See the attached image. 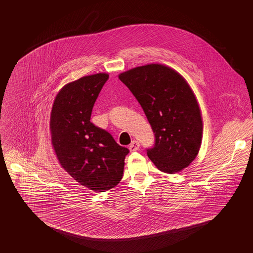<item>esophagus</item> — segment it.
<instances>
[{
  "mask_svg": "<svg viewBox=\"0 0 253 253\" xmlns=\"http://www.w3.org/2000/svg\"><path fill=\"white\" fill-rule=\"evenodd\" d=\"M139 147H140L139 142L136 141V140H133V141L130 143V146H129V149H130V151L133 152V151H137L138 149H139Z\"/></svg>",
  "mask_w": 253,
  "mask_h": 253,
  "instance_id": "34e87169",
  "label": "esophagus"
}]
</instances>
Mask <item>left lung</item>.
<instances>
[{"label": "left lung", "instance_id": "obj_1", "mask_svg": "<svg viewBox=\"0 0 253 253\" xmlns=\"http://www.w3.org/2000/svg\"><path fill=\"white\" fill-rule=\"evenodd\" d=\"M119 79L135 96L155 134L147 156L161 171L175 173L199 153L203 124L198 101L177 71L161 64L127 70Z\"/></svg>", "mask_w": 253, "mask_h": 253}]
</instances>
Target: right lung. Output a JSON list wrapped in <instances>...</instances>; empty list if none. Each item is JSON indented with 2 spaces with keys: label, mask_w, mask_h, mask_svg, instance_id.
Wrapping results in <instances>:
<instances>
[{
  "label": "right lung",
  "mask_w": 253,
  "mask_h": 253,
  "mask_svg": "<svg viewBox=\"0 0 253 253\" xmlns=\"http://www.w3.org/2000/svg\"><path fill=\"white\" fill-rule=\"evenodd\" d=\"M108 80L107 73L85 76L65 85L51 112L52 145L62 167L90 190L105 192L122 180L129 149L92 124V107Z\"/></svg>",
  "instance_id": "add662e5"
}]
</instances>
